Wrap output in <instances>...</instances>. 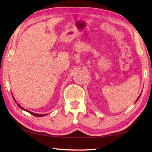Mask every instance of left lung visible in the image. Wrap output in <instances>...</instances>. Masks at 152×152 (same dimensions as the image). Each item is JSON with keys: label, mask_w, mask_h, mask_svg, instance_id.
Instances as JSON below:
<instances>
[{"label": "left lung", "mask_w": 152, "mask_h": 152, "mask_svg": "<svg viewBox=\"0 0 152 152\" xmlns=\"http://www.w3.org/2000/svg\"><path fill=\"white\" fill-rule=\"evenodd\" d=\"M139 97H140V96H139Z\"/></svg>", "instance_id": "1"}]
</instances>
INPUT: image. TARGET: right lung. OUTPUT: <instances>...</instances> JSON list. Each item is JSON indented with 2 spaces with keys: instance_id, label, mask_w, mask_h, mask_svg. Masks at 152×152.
<instances>
[{
  "instance_id": "1",
  "label": "right lung",
  "mask_w": 152,
  "mask_h": 152,
  "mask_svg": "<svg viewBox=\"0 0 152 152\" xmlns=\"http://www.w3.org/2000/svg\"><path fill=\"white\" fill-rule=\"evenodd\" d=\"M18 106L20 108H21V109H23V110H25V111H27V112H28V113H30L31 114H32L33 115H34V116H36V117H42V116H44V115H46V114H34V113H33V112H30V111H28V110H25L24 108H23L21 106H20V105H19V104H18Z\"/></svg>"
}]
</instances>
